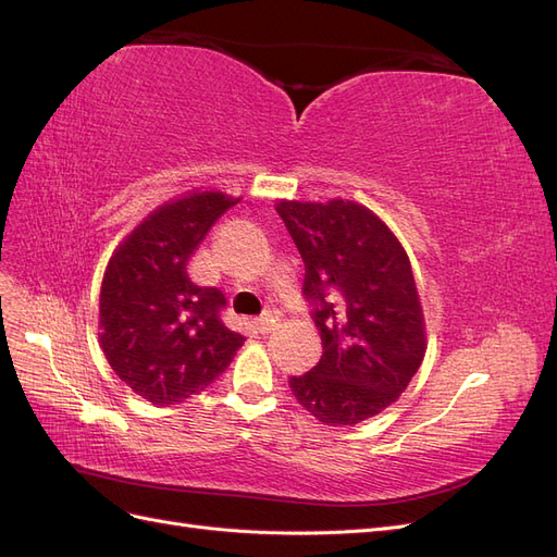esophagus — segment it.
I'll return each instance as SVG.
<instances>
[{
	"instance_id": "1",
	"label": "esophagus",
	"mask_w": 557,
	"mask_h": 557,
	"mask_svg": "<svg viewBox=\"0 0 557 557\" xmlns=\"http://www.w3.org/2000/svg\"><path fill=\"white\" fill-rule=\"evenodd\" d=\"M278 313L276 311H264L260 318H256V327H258V332H262V334H267V332H272V330H276L278 327Z\"/></svg>"
}]
</instances>
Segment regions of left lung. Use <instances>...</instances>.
I'll use <instances>...</instances> for the list:
<instances>
[{"label": "left lung", "instance_id": "8db88e82", "mask_svg": "<svg viewBox=\"0 0 557 557\" xmlns=\"http://www.w3.org/2000/svg\"><path fill=\"white\" fill-rule=\"evenodd\" d=\"M305 260V299L323 358L290 376L295 399L325 425H358L407 391L425 356L411 262L387 225L356 201H281Z\"/></svg>", "mask_w": 557, "mask_h": 557}]
</instances>
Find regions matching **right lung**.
Wrapping results in <instances>:
<instances>
[{
	"label": "right lung",
	"mask_w": 557,
	"mask_h": 557,
	"mask_svg": "<svg viewBox=\"0 0 557 557\" xmlns=\"http://www.w3.org/2000/svg\"><path fill=\"white\" fill-rule=\"evenodd\" d=\"M237 201L223 193H193L164 205L107 267L99 342L121 381L158 407L199 395L244 344L223 323V290L197 285L188 274L197 246Z\"/></svg>",
	"instance_id": "1"
}]
</instances>
